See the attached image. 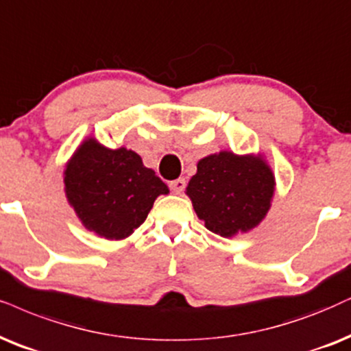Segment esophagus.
<instances>
[{
  "label": "esophagus",
  "mask_w": 351,
  "mask_h": 351,
  "mask_svg": "<svg viewBox=\"0 0 351 351\" xmlns=\"http://www.w3.org/2000/svg\"><path fill=\"white\" fill-rule=\"evenodd\" d=\"M170 188H171V191H173V193H175V194H181V193H183L184 188H186V181H184V178H178V180L171 181Z\"/></svg>",
  "instance_id": "34e87169"
}]
</instances>
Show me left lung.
<instances>
[{
  "instance_id": "1",
  "label": "left lung",
  "mask_w": 351,
  "mask_h": 351,
  "mask_svg": "<svg viewBox=\"0 0 351 351\" xmlns=\"http://www.w3.org/2000/svg\"><path fill=\"white\" fill-rule=\"evenodd\" d=\"M272 167L261 152L238 155L230 150L197 162L186 186V196L207 230L223 238L254 230L272 207Z\"/></svg>"
}]
</instances>
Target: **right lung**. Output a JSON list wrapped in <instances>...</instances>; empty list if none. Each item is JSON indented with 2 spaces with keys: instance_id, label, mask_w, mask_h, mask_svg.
<instances>
[{
  "instance_id": "1",
  "label": "right lung",
  "mask_w": 351,
  "mask_h": 351,
  "mask_svg": "<svg viewBox=\"0 0 351 351\" xmlns=\"http://www.w3.org/2000/svg\"><path fill=\"white\" fill-rule=\"evenodd\" d=\"M64 194L77 219L97 237L121 241L147 219L155 199L170 189L126 147L110 149L87 136L63 171Z\"/></svg>"
}]
</instances>
